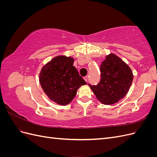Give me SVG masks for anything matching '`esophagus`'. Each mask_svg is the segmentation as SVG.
Wrapping results in <instances>:
<instances>
[{
  "label": "esophagus",
  "instance_id": "obj_1",
  "mask_svg": "<svg viewBox=\"0 0 157 157\" xmlns=\"http://www.w3.org/2000/svg\"><path fill=\"white\" fill-rule=\"evenodd\" d=\"M84 79L85 81H86V82H88V77H87V76H86V77H84Z\"/></svg>",
  "mask_w": 157,
  "mask_h": 157
}]
</instances>
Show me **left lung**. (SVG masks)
<instances>
[{
	"mask_svg": "<svg viewBox=\"0 0 157 157\" xmlns=\"http://www.w3.org/2000/svg\"><path fill=\"white\" fill-rule=\"evenodd\" d=\"M101 79L89 86L101 103L112 105L124 98L131 86L133 73L124 61L114 54L106 56L100 66Z\"/></svg>",
	"mask_w": 157,
	"mask_h": 157,
	"instance_id": "1",
	"label": "left lung"
}]
</instances>
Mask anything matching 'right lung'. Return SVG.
Masks as SVG:
<instances>
[{"mask_svg": "<svg viewBox=\"0 0 157 157\" xmlns=\"http://www.w3.org/2000/svg\"><path fill=\"white\" fill-rule=\"evenodd\" d=\"M73 62L71 57L56 56L42 67L39 74L40 84L46 96L61 105L71 103L77 90L86 84Z\"/></svg>", "mask_w": 157, "mask_h": 157, "instance_id": "1", "label": "right lung"}]
</instances>
